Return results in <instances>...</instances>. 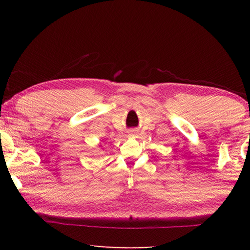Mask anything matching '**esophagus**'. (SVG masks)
Segmentation results:
<instances>
[{
	"label": "esophagus",
	"instance_id": "1",
	"mask_svg": "<svg viewBox=\"0 0 250 250\" xmlns=\"http://www.w3.org/2000/svg\"><path fill=\"white\" fill-rule=\"evenodd\" d=\"M133 134H134V133H130V135H133Z\"/></svg>",
	"mask_w": 250,
	"mask_h": 250
}]
</instances>
